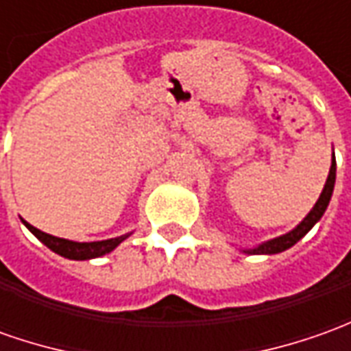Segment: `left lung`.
I'll list each match as a JSON object with an SVG mask.
<instances>
[{"mask_svg": "<svg viewBox=\"0 0 351 351\" xmlns=\"http://www.w3.org/2000/svg\"><path fill=\"white\" fill-rule=\"evenodd\" d=\"M335 180H336V159L335 154H332V165H330V171H328V178H326L325 188H323V192L319 195V199H317V204L313 206V209L307 213V217L300 223V225L295 226L294 230H290V232H286V234L278 236V238H273V240H269V242H263V244H259L257 247H252V250H244L245 254H267V256H271V254H280V252H285L288 247H292V245L298 242V240H302L304 236L313 228L317 221L323 217V213L326 211V207H328V202H330V195H332V190H335Z\"/></svg>", "mask_w": 351, "mask_h": 351, "instance_id": "8db88e82", "label": "left lung"}]
</instances>
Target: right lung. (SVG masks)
I'll list each match as a JSON object with an SVG mask.
<instances>
[{
  "label": "right lung",
  "mask_w": 351,
  "mask_h": 351,
  "mask_svg": "<svg viewBox=\"0 0 351 351\" xmlns=\"http://www.w3.org/2000/svg\"><path fill=\"white\" fill-rule=\"evenodd\" d=\"M23 223L51 252H56V254L66 257V259H76V261H84V259H94V257L106 256L109 252H113L123 240L128 238V234H123L117 236V238H109V240H101V242H73V240H65V238L45 234V232L38 230L36 226L26 223V221H23Z\"/></svg>",
  "instance_id": "1"
}]
</instances>
